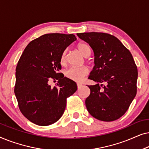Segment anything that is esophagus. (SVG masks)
Instances as JSON below:
<instances>
[{
	"label": "esophagus",
	"instance_id": "obj_1",
	"mask_svg": "<svg viewBox=\"0 0 149 149\" xmlns=\"http://www.w3.org/2000/svg\"><path fill=\"white\" fill-rule=\"evenodd\" d=\"M82 84H81V83H77V87H78V88L79 89V88H81V87H82Z\"/></svg>",
	"mask_w": 149,
	"mask_h": 149
}]
</instances>
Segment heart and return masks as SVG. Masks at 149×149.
I'll return each instance as SVG.
<instances>
[{"label":"heart","instance_id":"heart-1","mask_svg":"<svg viewBox=\"0 0 149 149\" xmlns=\"http://www.w3.org/2000/svg\"><path fill=\"white\" fill-rule=\"evenodd\" d=\"M77 48L81 54L83 56L87 58L90 56L91 49L89 46L84 42H81L77 45ZM67 52L64 51L61 56V62L64 63L66 60ZM89 73V69L86 66L81 67H70L65 71V76L67 78L71 79V80L76 81V82H80L83 80L85 76H87Z\"/></svg>","mask_w":149,"mask_h":149}]
</instances>
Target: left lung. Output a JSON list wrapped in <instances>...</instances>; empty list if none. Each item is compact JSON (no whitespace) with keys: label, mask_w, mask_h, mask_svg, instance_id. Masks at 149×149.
<instances>
[{"label":"left lung","mask_w":149,"mask_h":149,"mask_svg":"<svg viewBox=\"0 0 149 149\" xmlns=\"http://www.w3.org/2000/svg\"><path fill=\"white\" fill-rule=\"evenodd\" d=\"M77 35L94 53L95 66L88 79L96 84L88 86L90 95L85 100L87 111L100 121L119 119L127 111L137 91L138 69L132 54L111 34L83 32Z\"/></svg>","instance_id":"1"}]
</instances>
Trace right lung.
Returning <instances> with one entry per match:
<instances>
[{
  "mask_svg": "<svg viewBox=\"0 0 149 149\" xmlns=\"http://www.w3.org/2000/svg\"><path fill=\"white\" fill-rule=\"evenodd\" d=\"M76 40L72 34H44L26 46L18 61L14 92L21 113L36 125L58 121L66 98L77 91V83L59 72L62 54ZM51 78L58 80L56 86L48 85Z\"/></svg>",
  "mask_w": 149,
  "mask_h": 149,
  "instance_id": "obj_1",
  "label": "right lung"
}]
</instances>
